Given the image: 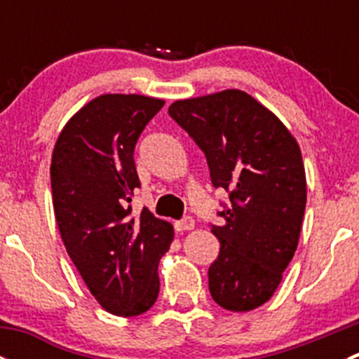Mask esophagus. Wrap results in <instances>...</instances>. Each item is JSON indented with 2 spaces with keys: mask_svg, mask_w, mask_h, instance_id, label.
I'll return each instance as SVG.
<instances>
[{
  "mask_svg": "<svg viewBox=\"0 0 359 359\" xmlns=\"http://www.w3.org/2000/svg\"><path fill=\"white\" fill-rule=\"evenodd\" d=\"M175 229L177 231H191V229H194V219H193V217H186V219L179 220V222H175Z\"/></svg>",
  "mask_w": 359,
  "mask_h": 359,
  "instance_id": "1",
  "label": "esophagus"
}]
</instances>
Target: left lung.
I'll return each mask as SVG.
<instances>
[{
	"mask_svg": "<svg viewBox=\"0 0 359 359\" xmlns=\"http://www.w3.org/2000/svg\"><path fill=\"white\" fill-rule=\"evenodd\" d=\"M168 112L205 153L213 186L229 193L224 224L212 226L220 252L210 293L233 313L257 309L299 245L307 200L299 144L274 112L236 88L175 100Z\"/></svg>",
	"mask_w": 359,
	"mask_h": 359,
	"instance_id": "1",
	"label": "left lung"
}]
</instances>
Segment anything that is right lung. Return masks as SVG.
<instances>
[{
    "instance_id": "obj_1",
    "label": "right lung",
    "mask_w": 359,
    "mask_h": 359,
    "mask_svg": "<svg viewBox=\"0 0 359 359\" xmlns=\"http://www.w3.org/2000/svg\"><path fill=\"white\" fill-rule=\"evenodd\" d=\"M165 100L137 93L95 97L66 123L52 154V198L69 257L97 302L139 316L159 293L158 264L173 226L147 208L132 215L140 187L133 149Z\"/></svg>"
}]
</instances>
